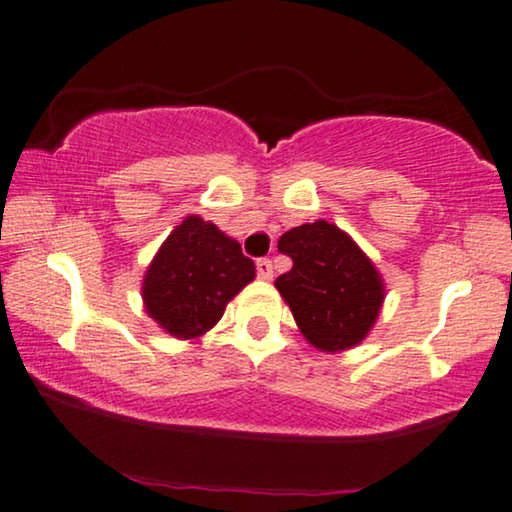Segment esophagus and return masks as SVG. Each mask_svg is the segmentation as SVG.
I'll return each instance as SVG.
<instances>
[{
    "instance_id": "34e87169",
    "label": "esophagus",
    "mask_w": 512,
    "mask_h": 512,
    "mask_svg": "<svg viewBox=\"0 0 512 512\" xmlns=\"http://www.w3.org/2000/svg\"><path fill=\"white\" fill-rule=\"evenodd\" d=\"M256 272H258V277H261V279L270 281L272 274H274L270 258H258V261H256Z\"/></svg>"
}]
</instances>
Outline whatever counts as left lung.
Listing matches in <instances>:
<instances>
[{"label": "left lung", "mask_w": 512, "mask_h": 512, "mask_svg": "<svg viewBox=\"0 0 512 512\" xmlns=\"http://www.w3.org/2000/svg\"><path fill=\"white\" fill-rule=\"evenodd\" d=\"M293 268L274 281L302 337L323 353L358 346L374 328L385 284L351 235L325 219L295 226L279 238Z\"/></svg>", "instance_id": "1"}]
</instances>
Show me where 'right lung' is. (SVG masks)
Wrapping results in <instances>:
<instances>
[{
  "label": "right lung",
  "mask_w": 512,
  "mask_h": 512,
  "mask_svg": "<svg viewBox=\"0 0 512 512\" xmlns=\"http://www.w3.org/2000/svg\"><path fill=\"white\" fill-rule=\"evenodd\" d=\"M256 277V265L212 221L189 214L170 231L143 277L147 316L175 339H198Z\"/></svg>",
  "instance_id": "obj_1"
}]
</instances>
